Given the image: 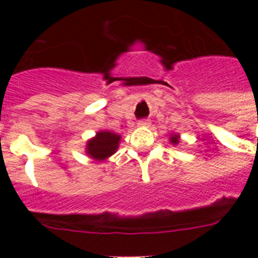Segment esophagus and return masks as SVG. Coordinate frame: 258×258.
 I'll return each mask as SVG.
<instances>
[{"mask_svg":"<svg viewBox=\"0 0 258 258\" xmlns=\"http://www.w3.org/2000/svg\"><path fill=\"white\" fill-rule=\"evenodd\" d=\"M138 124H139V125H149L150 124V119H141V120L138 121Z\"/></svg>","mask_w":258,"mask_h":258,"instance_id":"obj_1","label":"esophagus"}]
</instances>
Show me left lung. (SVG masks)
Segmentation results:
<instances>
[{
	"instance_id": "8db88e82",
	"label": "left lung",
	"mask_w": 258,
	"mask_h": 258,
	"mask_svg": "<svg viewBox=\"0 0 258 258\" xmlns=\"http://www.w3.org/2000/svg\"><path fill=\"white\" fill-rule=\"evenodd\" d=\"M170 141H171V143H174V145H176L178 143V135H171V138H170Z\"/></svg>"
}]
</instances>
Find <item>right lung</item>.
Instances as JSON below:
<instances>
[{
  "label": "right lung",
  "mask_w": 258,
  "mask_h": 258,
  "mask_svg": "<svg viewBox=\"0 0 258 258\" xmlns=\"http://www.w3.org/2000/svg\"><path fill=\"white\" fill-rule=\"evenodd\" d=\"M119 141H120V135L109 133V131H101L96 134V137L93 138L92 141L88 142L87 153L95 159L103 161L116 151Z\"/></svg>",
  "instance_id": "1"
}]
</instances>
